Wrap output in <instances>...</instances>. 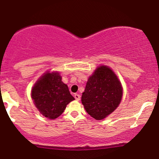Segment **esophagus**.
<instances>
[{"label": "esophagus", "instance_id": "esophagus-1", "mask_svg": "<svg viewBox=\"0 0 159 159\" xmlns=\"http://www.w3.org/2000/svg\"><path fill=\"white\" fill-rule=\"evenodd\" d=\"M74 97L75 100H77V101H79L80 99V96L79 94H78V93H74Z\"/></svg>", "mask_w": 159, "mask_h": 159}]
</instances>
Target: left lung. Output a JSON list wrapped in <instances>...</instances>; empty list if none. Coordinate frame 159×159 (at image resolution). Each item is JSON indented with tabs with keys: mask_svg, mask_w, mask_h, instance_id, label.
Returning a JSON list of instances; mask_svg holds the SVG:
<instances>
[{
	"mask_svg": "<svg viewBox=\"0 0 159 159\" xmlns=\"http://www.w3.org/2000/svg\"><path fill=\"white\" fill-rule=\"evenodd\" d=\"M123 89L115 72L107 66L97 67L88 79L81 102L89 115L102 120L121 102Z\"/></svg>",
	"mask_w": 159,
	"mask_h": 159,
	"instance_id": "8db88e82",
	"label": "left lung"
}]
</instances>
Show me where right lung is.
Returning <instances> with one entry per match:
<instances>
[{
    "label": "right lung",
    "mask_w": 159,
    "mask_h": 159,
    "mask_svg": "<svg viewBox=\"0 0 159 159\" xmlns=\"http://www.w3.org/2000/svg\"><path fill=\"white\" fill-rule=\"evenodd\" d=\"M31 96L38 111L50 120L61 115L67 104L75 99L62 81L61 75L55 71L44 73L32 87Z\"/></svg>",
    "instance_id": "obj_1"
}]
</instances>
